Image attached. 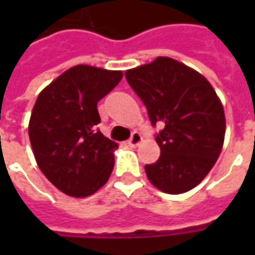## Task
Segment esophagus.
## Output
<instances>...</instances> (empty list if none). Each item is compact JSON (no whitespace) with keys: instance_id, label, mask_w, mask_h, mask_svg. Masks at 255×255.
Returning <instances> with one entry per match:
<instances>
[{"instance_id":"obj_1","label":"esophagus","mask_w":255,"mask_h":255,"mask_svg":"<svg viewBox=\"0 0 255 255\" xmlns=\"http://www.w3.org/2000/svg\"><path fill=\"white\" fill-rule=\"evenodd\" d=\"M140 142H142V135L135 131V132H132V135H131V138L128 139L127 143L129 144V146H138Z\"/></svg>"}]
</instances>
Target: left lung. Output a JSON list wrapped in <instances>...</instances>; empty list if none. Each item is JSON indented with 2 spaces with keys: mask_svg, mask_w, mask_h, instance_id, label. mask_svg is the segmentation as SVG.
<instances>
[{
  "mask_svg": "<svg viewBox=\"0 0 255 255\" xmlns=\"http://www.w3.org/2000/svg\"><path fill=\"white\" fill-rule=\"evenodd\" d=\"M126 79L147 109L160 158L144 165L151 184L182 194L202 182L219 158L225 116L219 97L201 73L169 57L128 69Z\"/></svg>",
  "mask_w": 255,
  "mask_h": 255,
  "instance_id": "left-lung-1",
  "label": "left lung"
}]
</instances>
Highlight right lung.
<instances>
[{
  "instance_id": "add662e5",
  "label": "right lung",
  "mask_w": 255,
  "mask_h": 255,
  "mask_svg": "<svg viewBox=\"0 0 255 255\" xmlns=\"http://www.w3.org/2000/svg\"><path fill=\"white\" fill-rule=\"evenodd\" d=\"M120 71L76 65L41 91L28 126L36 164L71 197H89L111 176L116 142L104 136L98 101L122 80Z\"/></svg>"
}]
</instances>
